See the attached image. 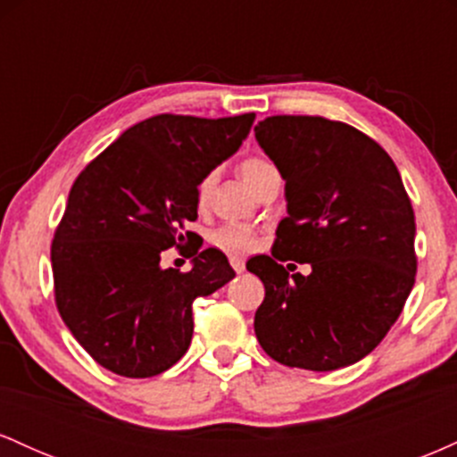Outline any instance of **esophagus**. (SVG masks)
Returning a JSON list of instances; mask_svg holds the SVG:
<instances>
[{"label":"esophagus","mask_w":457,"mask_h":457,"mask_svg":"<svg viewBox=\"0 0 457 457\" xmlns=\"http://www.w3.org/2000/svg\"><path fill=\"white\" fill-rule=\"evenodd\" d=\"M229 264L236 272H243L245 270V260L240 255H229Z\"/></svg>","instance_id":"esophagus-1"}]
</instances>
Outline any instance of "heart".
<instances>
[{"instance_id":"obj_1","label":"heart","mask_w":457,"mask_h":457,"mask_svg":"<svg viewBox=\"0 0 457 457\" xmlns=\"http://www.w3.org/2000/svg\"><path fill=\"white\" fill-rule=\"evenodd\" d=\"M238 171L240 176L249 182L251 187L258 188L260 182L264 180L270 171H275V165L269 159L258 154L245 156L243 161L238 162ZM211 188H212V176H204L199 180L197 191H195V199L199 208L208 206V199H211ZM212 245H217L219 249L223 251H232V253H245V251H251L255 246V229L251 225L245 223H225L221 228H217L211 236Z\"/></svg>"}]
</instances>
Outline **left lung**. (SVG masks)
Wrapping results in <instances>:
<instances>
[{
    "label": "left lung",
    "mask_w": 457,
    "mask_h": 457,
    "mask_svg": "<svg viewBox=\"0 0 457 457\" xmlns=\"http://www.w3.org/2000/svg\"><path fill=\"white\" fill-rule=\"evenodd\" d=\"M255 139L287 199L272 258L246 262L266 290L253 320L258 342L287 367L353 365L389 333L417 275L400 171L378 141L322 115H270ZM277 259L307 261L312 272L290 278Z\"/></svg>",
    "instance_id": "left-lung-1"
}]
</instances>
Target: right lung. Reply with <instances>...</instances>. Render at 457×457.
<instances>
[{
    "instance_id": "add662e5",
    "label": "right lung",
    "mask_w": 457,
    "mask_h": 457,
    "mask_svg": "<svg viewBox=\"0 0 457 457\" xmlns=\"http://www.w3.org/2000/svg\"><path fill=\"white\" fill-rule=\"evenodd\" d=\"M255 113H159L124 130L83 167L51 243L54 295L86 353L127 378H150L182 359L193 301L236 272L219 249L191 243L199 180L240 148ZM189 243L194 269H160V253Z\"/></svg>"
}]
</instances>
